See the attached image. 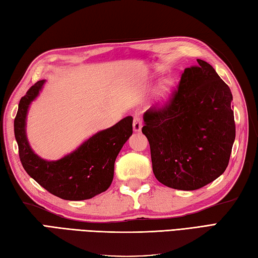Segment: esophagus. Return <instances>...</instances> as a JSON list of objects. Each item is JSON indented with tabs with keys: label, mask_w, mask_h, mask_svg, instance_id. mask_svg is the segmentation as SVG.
Returning <instances> with one entry per match:
<instances>
[{
	"label": "esophagus",
	"mask_w": 258,
	"mask_h": 258,
	"mask_svg": "<svg viewBox=\"0 0 258 258\" xmlns=\"http://www.w3.org/2000/svg\"><path fill=\"white\" fill-rule=\"evenodd\" d=\"M134 130L135 131H140L143 127V119L140 115H135L134 116Z\"/></svg>",
	"instance_id": "obj_1"
}]
</instances>
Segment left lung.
<instances>
[{"label":"left lung","instance_id":"1","mask_svg":"<svg viewBox=\"0 0 258 258\" xmlns=\"http://www.w3.org/2000/svg\"><path fill=\"white\" fill-rule=\"evenodd\" d=\"M185 69L163 104L144 114L153 172L168 187L193 191L226 171L236 137L232 94L202 59Z\"/></svg>","mask_w":258,"mask_h":258}]
</instances>
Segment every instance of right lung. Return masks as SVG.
<instances>
[{"mask_svg": "<svg viewBox=\"0 0 258 258\" xmlns=\"http://www.w3.org/2000/svg\"><path fill=\"white\" fill-rule=\"evenodd\" d=\"M43 83L38 81L27 91L14 119V136L24 171L48 192L64 200H87L106 191L113 179L115 158L133 135V116H125L113 127L92 136L64 158L47 162L32 152L24 129L29 104Z\"/></svg>", "mask_w": 258, "mask_h": 258, "instance_id": "add662e5", "label": "right lung"}]
</instances>
